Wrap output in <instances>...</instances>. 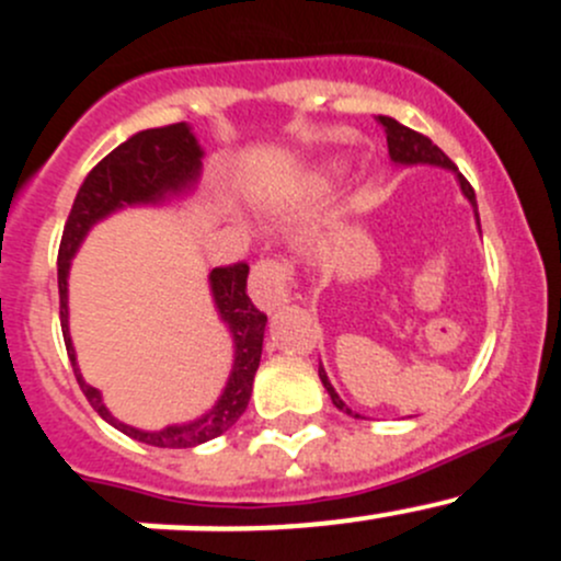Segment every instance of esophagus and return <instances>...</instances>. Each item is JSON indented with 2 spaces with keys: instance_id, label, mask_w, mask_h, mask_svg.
Returning <instances> with one entry per match:
<instances>
[{
  "instance_id": "obj_1",
  "label": "esophagus",
  "mask_w": 561,
  "mask_h": 561,
  "mask_svg": "<svg viewBox=\"0 0 561 561\" xmlns=\"http://www.w3.org/2000/svg\"><path fill=\"white\" fill-rule=\"evenodd\" d=\"M293 265L285 260H260L249 274V296L263 312H274L290 301Z\"/></svg>"
}]
</instances>
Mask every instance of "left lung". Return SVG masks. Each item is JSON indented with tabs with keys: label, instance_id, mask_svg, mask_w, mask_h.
<instances>
[{
	"label": "left lung",
	"instance_id": "8db88e82",
	"mask_svg": "<svg viewBox=\"0 0 561 561\" xmlns=\"http://www.w3.org/2000/svg\"><path fill=\"white\" fill-rule=\"evenodd\" d=\"M380 124H382V127H386V135H388L390 162H393V165H401V168L434 165V168H445V171L454 173L456 181H458V186H461V195L467 197L469 206H472L474 222H478V228H480L478 201H474V190H472V186H469V181L463 179L461 173H458V168L448 160V154H445V151L439 149V146H434L432 140L426 138V135H421V133H415V129L404 127V124H399V122H396V118L380 116ZM320 380H322V386H325L328 396H331V401H333V407H336V410L347 412V415H353V417H360L358 412H353L347 404H344L342 399H339V393H336V390H333L331 380H328V375H325V369H322V366H320Z\"/></svg>",
	"mask_w": 561,
	"mask_h": 561
}]
</instances>
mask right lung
I'll list each match as a JSON object with an SVG mask.
<instances>
[{
  "instance_id": "right-lung-1",
  "label": "right lung",
  "mask_w": 561,
  "mask_h": 561,
  "mask_svg": "<svg viewBox=\"0 0 561 561\" xmlns=\"http://www.w3.org/2000/svg\"><path fill=\"white\" fill-rule=\"evenodd\" d=\"M201 171L203 149L186 122L135 133L133 138L116 146L83 179L81 190H78L76 201H72L70 217H67L59 244L61 333H65L67 355H70L78 386H81L83 396H87L89 404L98 410V415L103 421L111 423L122 434H127V437L146 445H154V448H195V445L208 443V439L219 437L228 428H233V423L244 415L249 396H252L254 371H257L260 355H263L265 322H268V317L260 312V309H254V304L247 296L249 265H225V268H214L208 274L214 309H217L219 320L225 322V328L233 336V369H230L222 393H219V399L214 401V407L206 415L195 417L190 423H173V426L157 428V432L135 428L129 423H122L118 417H113V412L105 407L103 393L83 380L70 336L67 279H70L72 257H76V252L81 249L83 239H87L94 225L103 222L111 214L122 211V208L168 206V203L181 201L190 192H195Z\"/></svg>"
}]
</instances>
